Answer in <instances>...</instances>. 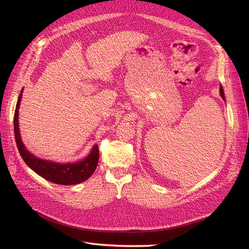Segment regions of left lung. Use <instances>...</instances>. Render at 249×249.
Returning <instances> with one entry per match:
<instances>
[{
  "instance_id": "left-lung-1",
  "label": "left lung",
  "mask_w": 249,
  "mask_h": 249,
  "mask_svg": "<svg viewBox=\"0 0 249 249\" xmlns=\"http://www.w3.org/2000/svg\"><path fill=\"white\" fill-rule=\"evenodd\" d=\"M219 90H220V95H221V97L222 99L225 101V97H224V92H223V88H222V86L220 85V88H219Z\"/></svg>"
}]
</instances>
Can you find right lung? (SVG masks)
Returning <instances> with one entry per match:
<instances>
[{
	"label": "right lung",
	"instance_id": "obj_1",
	"mask_svg": "<svg viewBox=\"0 0 249 249\" xmlns=\"http://www.w3.org/2000/svg\"><path fill=\"white\" fill-rule=\"evenodd\" d=\"M22 90L19 93L17 109L14 112V137L18 145V152L26 162L28 166L34 170L37 175H39L43 178H46L52 183L59 185H76L84 182L93 175V172L99 162L100 152L97 145H94L86 159L79 161L77 163H67L59 164L51 161L41 160L33 156L29 150L26 149L24 143H22L18 130V108L21 101Z\"/></svg>",
	"mask_w": 249,
	"mask_h": 249
}]
</instances>
